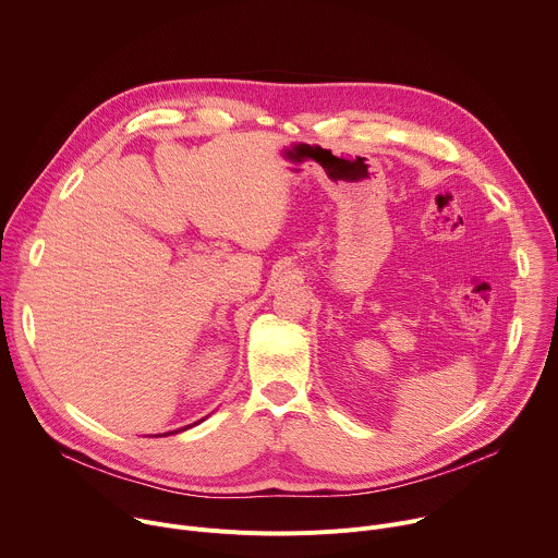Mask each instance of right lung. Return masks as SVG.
Wrapping results in <instances>:
<instances>
[{
	"label": "right lung",
	"instance_id": "right-lung-1",
	"mask_svg": "<svg viewBox=\"0 0 558 558\" xmlns=\"http://www.w3.org/2000/svg\"><path fill=\"white\" fill-rule=\"evenodd\" d=\"M203 420H198L196 424H201ZM196 424H192V426H196ZM192 426H185V428H181V430H187V428H192ZM181 430H170V433H163V435H174V433H181ZM163 435H154V437H163Z\"/></svg>",
	"mask_w": 558,
	"mask_h": 558
}]
</instances>
